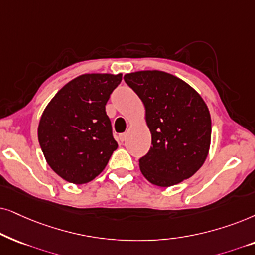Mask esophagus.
Wrapping results in <instances>:
<instances>
[{
  "mask_svg": "<svg viewBox=\"0 0 255 255\" xmlns=\"http://www.w3.org/2000/svg\"><path fill=\"white\" fill-rule=\"evenodd\" d=\"M126 138H127V133H122V134L119 135V140H120L121 142L126 141Z\"/></svg>",
  "mask_w": 255,
  "mask_h": 255,
  "instance_id": "1",
  "label": "esophagus"
}]
</instances>
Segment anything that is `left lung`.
Here are the masks:
<instances>
[{
    "instance_id": "8db88e82",
    "label": "left lung",
    "mask_w": 255,
    "mask_h": 255,
    "mask_svg": "<svg viewBox=\"0 0 255 255\" xmlns=\"http://www.w3.org/2000/svg\"><path fill=\"white\" fill-rule=\"evenodd\" d=\"M142 100L151 147L138 159L152 184L171 186L190 178L208 157L211 117L202 97L179 78L162 71H138L124 77Z\"/></svg>"
}]
</instances>
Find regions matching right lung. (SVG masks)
Here are the masks:
<instances>
[{"label":"right lung","instance_id":"1","mask_svg":"<svg viewBox=\"0 0 255 255\" xmlns=\"http://www.w3.org/2000/svg\"><path fill=\"white\" fill-rule=\"evenodd\" d=\"M122 74H83L53 97L40 118L38 141L47 164L73 184L91 182L118 148L106 104Z\"/></svg>","mask_w":255,"mask_h":255}]
</instances>
